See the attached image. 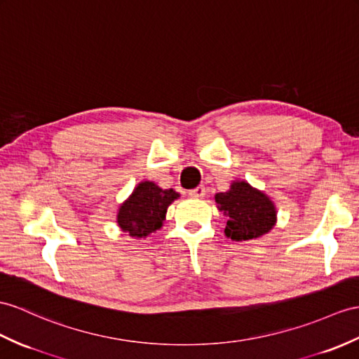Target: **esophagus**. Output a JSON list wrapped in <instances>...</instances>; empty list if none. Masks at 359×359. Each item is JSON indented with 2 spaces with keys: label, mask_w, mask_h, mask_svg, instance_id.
I'll list each match as a JSON object with an SVG mask.
<instances>
[{
  "label": "esophagus",
  "mask_w": 359,
  "mask_h": 359,
  "mask_svg": "<svg viewBox=\"0 0 359 359\" xmlns=\"http://www.w3.org/2000/svg\"><path fill=\"white\" fill-rule=\"evenodd\" d=\"M205 187L204 186H198V187H195L194 190H190L189 191V196H191V198H196V199H199V198H204L205 196Z\"/></svg>",
  "instance_id": "1"
}]
</instances>
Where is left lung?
<instances>
[{"instance_id": "left-lung-1", "label": "left lung", "mask_w": 359, "mask_h": 359, "mask_svg": "<svg viewBox=\"0 0 359 359\" xmlns=\"http://www.w3.org/2000/svg\"><path fill=\"white\" fill-rule=\"evenodd\" d=\"M217 208L226 216L225 234L231 241H250L266 234L276 224V208L265 194L248 182H233L229 191L216 194Z\"/></svg>"}]
</instances>
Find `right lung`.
Returning a JSON list of instances; mask_svg holds the SVG:
<instances>
[{"mask_svg":"<svg viewBox=\"0 0 359 359\" xmlns=\"http://www.w3.org/2000/svg\"><path fill=\"white\" fill-rule=\"evenodd\" d=\"M178 198L175 190H163L151 181L140 182L126 203L118 208L120 229L133 238H146L161 229L168 207Z\"/></svg>","mask_w":359,"mask_h":359,"instance_id":"add662e5","label":"right lung"}]
</instances>
